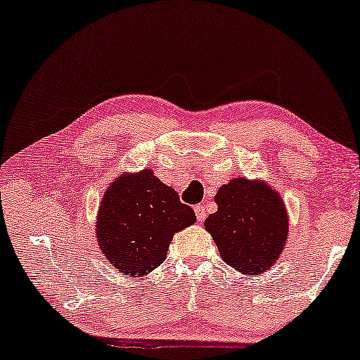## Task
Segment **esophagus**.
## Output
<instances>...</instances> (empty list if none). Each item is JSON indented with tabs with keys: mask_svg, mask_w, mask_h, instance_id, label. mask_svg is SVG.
Instances as JSON below:
<instances>
[{
	"mask_svg": "<svg viewBox=\"0 0 360 360\" xmlns=\"http://www.w3.org/2000/svg\"><path fill=\"white\" fill-rule=\"evenodd\" d=\"M195 217H197V221L198 223H202L203 219L207 218V208H205V205H203V203H200V205H197L195 208Z\"/></svg>",
	"mask_w": 360,
	"mask_h": 360,
	"instance_id": "1",
	"label": "esophagus"
}]
</instances>
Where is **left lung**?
Wrapping results in <instances>:
<instances>
[{
    "instance_id": "obj_1",
    "label": "left lung",
    "mask_w": 360,
    "mask_h": 360,
    "mask_svg": "<svg viewBox=\"0 0 360 360\" xmlns=\"http://www.w3.org/2000/svg\"><path fill=\"white\" fill-rule=\"evenodd\" d=\"M214 202L218 210L203 224L221 259L245 276L270 270L289 234L283 197L262 179L234 178L219 187Z\"/></svg>"
}]
</instances>
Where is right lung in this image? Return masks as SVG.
Masks as SVG:
<instances>
[{"label": "right lung", "instance_id": "right-lung-1", "mask_svg": "<svg viewBox=\"0 0 360 360\" xmlns=\"http://www.w3.org/2000/svg\"><path fill=\"white\" fill-rule=\"evenodd\" d=\"M195 223L173 187L152 169L124 173L105 191L95 236L101 254L121 275L146 276L168 255L173 236Z\"/></svg>", "mask_w": 360, "mask_h": 360}]
</instances>
